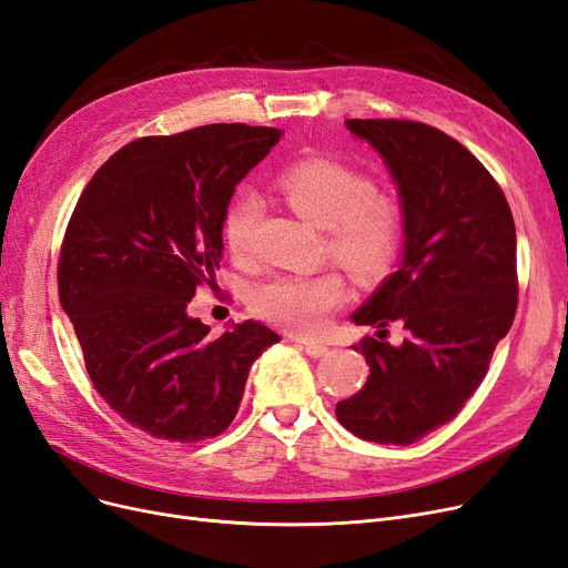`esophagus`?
Listing matches in <instances>:
<instances>
[{
  "label": "esophagus",
  "mask_w": 568,
  "mask_h": 568,
  "mask_svg": "<svg viewBox=\"0 0 568 568\" xmlns=\"http://www.w3.org/2000/svg\"><path fill=\"white\" fill-rule=\"evenodd\" d=\"M302 349H304L311 358H321V356L327 354V344H323V342H304Z\"/></svg>",
  "instance_id": "obj_1"
}]
</instances>
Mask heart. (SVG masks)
<instances>
[{
  "mask_svg": "<svg viewBox=\"0 0 568 568\" xmlns=\"http://www.w3.org/2000/svg\"><path fill=\"white\" fill-rule=\"evenodd\" d=\"M278 191L285 203L308 224L325 231V247L358 281H377L396 260L404 235V214L389 193L344 164L308 160L281 174ZM257 195H241L224 219V237L233 254H245L262 216ZM344 300L337 273L314 276H273L252 290L254 314L300 335L323 331Z\"/></svg>",
  "mask_w": 568,
  "mask_h": 568,
  "instance_id": "obj_1",
  "label": "heart"
}]
</instances>
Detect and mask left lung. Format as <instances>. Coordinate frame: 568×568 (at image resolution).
Returning <instances> with one entry per match:
<instances>
[{"mask_svg":"<svg viewBox=\"0 0 568 568\" xmlns=\"http://www.w3.org/2000/svg\"><path fill=\"white\" fill-rule=\"evenodd\" d=\"M382 158L404 214L398 268L354 314L371 375L339 400L342 427L408 446L463 410L517 311V231L505 193L463 143L423 122L346 120ZM405 325L394 347L386 325Z\"/></svg>","mask_w":568,"mask_h":568,"instance_id":"obj_1","label":"left lung"}]
</instances>
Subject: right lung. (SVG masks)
Segmentation results:
<instances>
[{"label": "right lung", "instance_id": "1", "mask_svg": "<svg viewBox=\"0 0 568 568\" xmlns=\"http://www.w3.org/2000/svg\"><path fill=\"white\" fill-rule=\"evenodd\" d=\"M283 132L207 124L126 143L91 176L70 216L59 300L97 392L155 438L193 444L222 434L247 373L281 337L260 321L210 325L189 316L197 285L224 254L235 186Z\"/></svg>", "mask_w": 568, "mask_h": 568}]
</instances>
